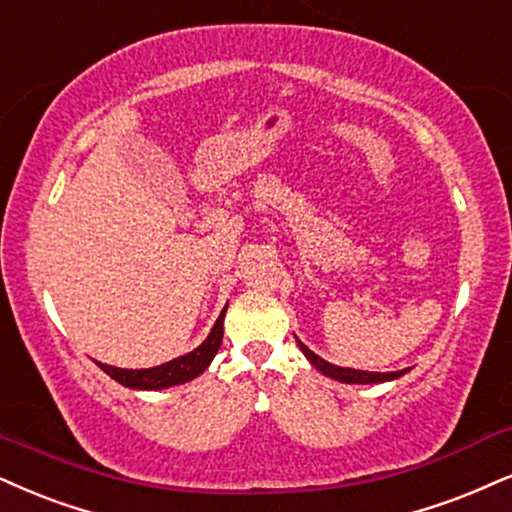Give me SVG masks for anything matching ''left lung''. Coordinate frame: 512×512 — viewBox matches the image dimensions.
<instances>
[{
  "mask_svg": "<svg viewBox=\"0 0 512 512\" xmlns=\"http://www.w3.org/2000/svg\"><path fill=\"white\" fill-rule=\"evenodd\" d=\"M296 344H299V349L304 351V356L308 361L313 363L315 370H320L323 375L332 377V380L337 382H344V384H377V382H389V380H399L401 375H406V370H396V372H368V370H353V368H339V365H332L323 361V358L318 356V353H313L308 346L301 342V339H296Z\"/></svg>",
  "mask_w": 512,
  "mask_h": 512,
  "instance_id": "8db88e82",
  "label": "left lung"
}]
</instances>
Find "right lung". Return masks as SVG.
I'll use <instances>...</instances> for the list:
<instances>
[{
    "mask_svg": "<svg viewBox=\"0 0 512 512\" xmlns=\"http://www.w3.org/2000/svg\"><path fill=\"white\" fill-rule=\"evenodd\" d=\"M227 306L223 308V313L218 315L216 325L208 337L204 339V344H199L197 349L185 353V356L173 358V361L156 365V368H147V370H125V368H113V365L99 363L106 375L113 377L116 382H121L123 387L130 389H168L175 387V384H185L194 377H199L208 365H211L213 356H216L220 349V342H223V318H225Z\"/></svg>",
    "mask_w": 512,
    "mask_h": 512,
    "instance_id": "add662e5",
    "label": "right lung"
}]
</instances>
